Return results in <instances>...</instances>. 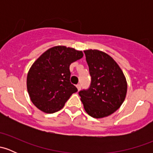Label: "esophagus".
Listing matches in <instances>:
<instances>
[{
    "label": "esophagus",
    "instance_id": "esophagus-1",
    "mask_svg": "<svg viewBox=\"0 0 153 153\" xmlns=\"http://www.w3.org/2000/svg\"><path fill=\"white\" fill-rule=\"evenodd\" d=\"M76 87H77V89H78V90L80 91V89H81V85H80V84H78V85H76Z\"/></svg>",
    "mask_w": 153,
    "mask_h": 153
}]
</instances>
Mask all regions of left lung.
I'll return each mask as SVG.
<instances>
[{
  "instance_id": "1",
  "label": "left lung",
  "mask_w": 153,
  "mask_h": 153,
  "mask_svg": "<svg viewBox=\"0 0 153 153\" xmlns=\"http://www.w3.org/2000/svg\"><path fill=\"white\" fill-rule=\"evenodd\" d=\"M92 78L86 90L78 92L89 115L101 118L112 115L124 101L127 83L122 70L113 58L98 49L84 51Z\"/></svg>"
}]
</instances>
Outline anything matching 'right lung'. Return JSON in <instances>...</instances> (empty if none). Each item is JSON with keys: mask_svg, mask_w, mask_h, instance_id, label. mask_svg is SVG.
Returning a JSON list of instances; mask_svg holds the SVG:
<instances>
[{"mask_svg": "<svg viewBox=\"0 0 153 153\" xmlns=\"http://www.w3.org/2000/svg\"><path fill=\"white\" fill-rule=\"evenodd\" d=\"M83 56L82 51L65 46H56L44 52L27 74V91L34 105L45 113L62 109L78 91L70 83L69 66Z\"/></svg>", "mask_w": 153, "mask_h": 153, "instance_id": "1", "label": "right lung"}]
</instances>
